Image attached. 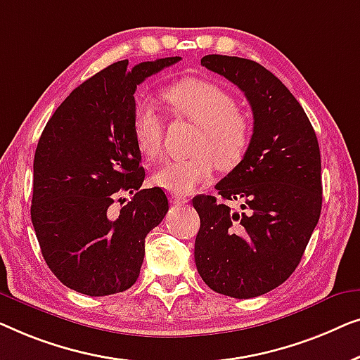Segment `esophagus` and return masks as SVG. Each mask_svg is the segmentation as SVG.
<instances>
[{
    "label": "esophagus",
    "instance_id": "34e87169",
    "mask_svg": "<svg viewBox=\"0 0 360 360\" xmlns=\"http://www.w3.org/2000/svg\"><path fill=\"white\" fill-rule=\"evenodd\" d=\"M171 202H173L174 205H184V204H187V202H189V199H187V197H184V195H171Z\"/></svg>",
    "mask_w": 360,
    "mask_h": 360
}]
</instances>
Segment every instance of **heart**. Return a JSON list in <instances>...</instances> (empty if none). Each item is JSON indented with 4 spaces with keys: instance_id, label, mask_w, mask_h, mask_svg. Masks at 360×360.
Segmentation results:
<instances>
[{
    "instance_id": "heart-1",
    "label": "heart",
    "mask_w": 360,
    "mask_h": 360,
    "mask_svg": "<svg viewBox=\"0 0 360 360\" xmlns=\"http://www.w3.org/2000/svg\"><path fill=\"white\" fill-rule=\"evenodd\" d=\"M174 112L200 127L192 146V156L169 160L156 171L153 181L171 194H189L214 171L233 169L246 155L251 143V125L238 112V104L229 91L207 79H182L163 89ZM131 130L140 153L155 161L161 153L163 120L150 103L140 101L134 109Z\"/></svg>"
}]
</instances>
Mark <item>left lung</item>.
I'll use <instances>...</instances> for the list:
<instances>
[{"label":"left lung","instance_id":"obj_1","mask_svg":"<svg viewBox=\"0 0 360 360\" xmlns=\"http://www.w3.org/2000/svg\"><path fill=\"white\" fill-rule=\"evenodd\" d=\"M200 63L245 93L255 122L246 155L215 186L219 199H192L200 217L195 266L217 293L259 297L292 276L320 220V146L300 103L262 65L226 55Z\"/></svg>","mask_w":360,"mask_h":360}]
</instances>
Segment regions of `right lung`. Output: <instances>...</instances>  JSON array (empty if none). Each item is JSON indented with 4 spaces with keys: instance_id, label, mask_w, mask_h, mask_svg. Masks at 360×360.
Masks as SVG:
<instances>
[{
    "instance_id": "add662e5",
    "label": "right lung",
    "mask_w": 360,
    "mask_h": 360,
    "mask_svg": "<svg viewBox=\"0 0 360 360\" xmlns=\"http://www.w3.org/2000/svg\"><path fill=\"white\" fill-rule=\"evenodd\" d=\"M179 60L158 58L131 70L129 60L109 65L70 93L40 135L30 219L45 262L72 290L112 295L139 279L145 238L169 205L160 187L141 189L134 94L141 81ZM124 191L132 199L114 212L110 205Z\"/></svg>"
}]
</instances>
